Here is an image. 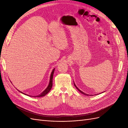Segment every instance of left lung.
I'll list each match as a JSON object with an SVG mask.
<instances>
[{
    "label": "left lung",
    "instance_id": "obj_1",
    "mask_svg": "<svg viewBox=\"0 0 128 128\" xmlns=\"http://www.w3.org/2000/svg\"><path fill=\"white\" fill-rule=\"evenodd\" d=\"M74 86H75V87H76V88L77 89V90H78L80 92H81V93H82V94H85V95H86V96H90V95H89V94H85V93H84L83 92H82V91H80V89L78 88H77L76 86V85L74 84Z\"/></svg>",
    "mask_w": 128,
    "mask_h": 128
}]
</instances>
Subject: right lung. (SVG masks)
<instances>
[{
  "instance_id": "1",
  "label": "right lung",
  "mask_w": 128,
  "mask_h": 128,
  "mask_svg": "<svg viewBox=\"0 0 128 128\" xmlns=\"http://www.w3.org/2000/svg\"><path fill=\"white\" fill-rule=\"evenodd\" d=\"M54 70H55V69H53V70H52V72H51V77H50V83H49V84H48V88H46L45 89V90L43 92H42L40 94L38 95V96H33V97H40V96H45L47 94H48V92H50V91L51 90V88H52V85H53L52 80H53V74H54ZM20 92L21 93H22V94H24V93L21 92V91H20Z\"/></svg>"
}]
</instances>
